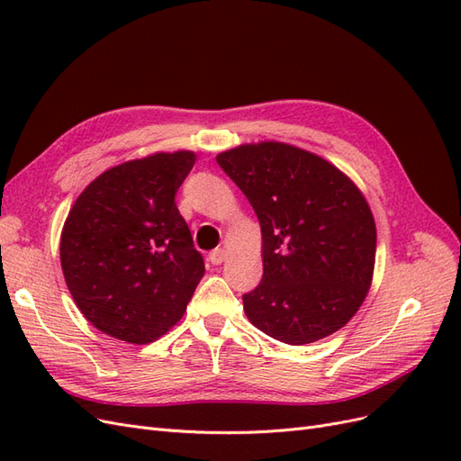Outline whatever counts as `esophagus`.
I'll list each match as a JSON object with an SVG mask.
<instances>
[{
    "label": "esophagus",
    "mask_w": 461,
    "mask_h": 461,
    "mask_svg": "<svg viewBox=\"0 0 461 461\" xmlns=\"http://www.w3.org/2000/svg\"><path fill=\"white\" fill-rule=\"evenodd\" d=\"M227 258V252L222 248H215L213 252H209V261H212L213 265H221L222 261H225Z\"/></svg>",
    "instance_id": "1"
}]
</instances>
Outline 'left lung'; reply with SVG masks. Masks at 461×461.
Instances as JSON below:
<instances>
[{
  "mask_svg": "<svg viewBox=\"0 0 461 461\" xmlns=\"http://www.w3.org/2000/svg\"><path fill=\"white\" fill-rule=\"evenodd\" d=\"M217 163L261 225L263 276L242 296L248 319L292 346L342 329L364 303L375 267L364 194L323 158L281 142L244 144Z\"/></svg>",
  "mask_w": 461,
  "mask_h": 461,
  "instance_id": "left-lung-1",
  "label": "left lung"
}]
</instances>
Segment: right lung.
<instances>
[{
	"label": "right lung",
	"mask_w": 461,
	"mask_h": 461,
	"mask_svg": "<svg viewBox=\"0 0 461 461\" xmlns=\"http://www.w3.org/2000/svg\"><path fill=\"white\" fill-rule=\"evenodd\" d=\"M192 151L153 153L102 173L61 232L65 283L90 323L131 344L158 340L185 315L205 273L175 194Z\"/></svg>",
	"instance_id": "obj_1"
}]
</instances>
